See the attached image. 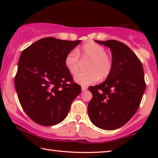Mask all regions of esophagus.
<instances>
[{"mask_svg": "<svg viewBox=\"0 0 158 158\" xmlns=\"http://www.w3.org/2000/svg\"><path fill=\"white\" fill-rule=\"evenodd\" d=\"M81 89H82V90H83V91H85V90L88 89V87H87V86H82Z\"/></svg>", "mask_w": 158, "mask_h": 158, "instance_id": "34e87169", "label": "esophagus"}]
</instances>
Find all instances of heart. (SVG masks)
Returning <instances> with one entry per match:
<instances>
[{
  "instance_id": "b5f03b06",
  "label": "heart",
  "mask_w": 158,
  "mask_h": 158,
  "mask_svg": "<svg viewBox=\"0 0 158 158\" xmlns=\"http://www.w3.org/2000/svg\"><path fill=\"white\" fill-rule=\"evenodd\" d=\"M83 60H89L87 65L88 71L80 73L75 76V81L81 85H89L96 83L99 79L106 78L111 73L113 60L104 47L96 43L85 44L77 52L73 49L67 54L64 58V65L72 75L79 71L80 55Z\"/></svg>"
}]
</instances>
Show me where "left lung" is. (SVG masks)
<instances>
[{"instance_id": "left-lung-1", "label": "left lung", "mask_w": 158, "mask_h": 158, "mask_svg": "<svg viewBox=\"0 0 158 158\" xmlns=\"http://www.w3.org/2000/svg\"><path fill=\"white\" fill-rule=\"evenodd\" d=\"M95 42L111 49L113 68L103 83L88 88L93 97L88 113L96 127L114 130L128 122L139 106L146 88L143 67L124 43L112 40Z\"/></svg>"}]
</instances>
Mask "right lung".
I'll return each mask as SVG.
<instances>
[{
  "instance_id": "right-lung-1",
  "label": "right lung",
  "mask_w": 158,
  "mask_h": 158,
  "mask_svg": "<svg viewBox=\"0 0 158 158\" xmlns=\"http://www.w3.org/2000/svg\"><path fill=\"white\" fill-rule=\"evenodd\" d=\"M81 40L41 39L23 50L15 76L21 107L34 122L53 126L62 122L81 94L64 65V58Z\"/></svg>"
}]
</instances>
